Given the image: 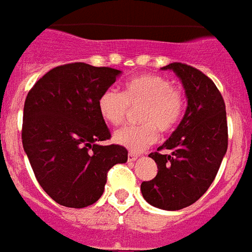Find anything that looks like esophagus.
Wrapping results in <instances>:
<instances>
[{
    "mask_svg": "<svg viewBox=\"0 0 252 252\" xmlns=\"http://www.w3.org/2000/svg\"><path fill=\"white\" fill-rule=\"evenodd\" d=\"M128 161H135L138 158V155L135 154H128Z\"/></svg>",
    "mask_w": 252,
    "mask_h": 252,
    "instance_id": "esophagus-1",
    "label": "esophagus"
}]
</instances>
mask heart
<instances>
[{"instance_id":"1","label":"heart","mask_w":252,"mask_h":252,"mask_svg":"<svg viewBox=\"0 0 252 252\" xmlns=\"http://www.w3.org/2000/svg\"><path fill=\"white\" fill-rule=\"evenodd\" d=\"M98 113L106 124L120 126L130 109H140V125L121 128L114 142L139 154L154 144L161 132H170L178 126L185 112V94L168 78L158 74H142L128 79L124 91L108 88L97 100Z\"/></svg>"}]
</instances>
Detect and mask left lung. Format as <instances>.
I'll use <instances>...</instances> for the list:
<instances>
[{"instance_id":"8db88e82","label":"left lung","mask_w":252,"mask_h":252,"mask_svg":"<svg viewBox=\"0 0 252 252\" xmlns=\"http://www.w3.org/2000/svg\"><path fill=\"white\" fill-rule=\"evenodd\" d=\"M186 92L187 108L170 138L150 155L158 164L154 180L142 182L143 198L151 206L177 211L191 206L212 185L228 150V122L224 98L216 84L200 70L173 62Z\"/></svg>"}]
</instances>
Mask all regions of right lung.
I'll list each match as a JSON object with an SVG mask.
<instances>
[{
    "label": "right lung",
    "mask_w": 252,
    "mask_h": 252,
    "mask_svg": "<svg viewBox=\"0 0 252 252\" xmlns=\"http://www.w3.org/2000/svg\"><path fill=\"white\" fill-rule=\"evenodd\" d=\"M120 70L75 62L54 67L30 90L23 109L22 142L32 170L54 202L70 208L96 203L113 165L127 150L110 139L97 100Z\"/></svg>",
    "instance_id": "right-lung-1"
}]
</instances>
